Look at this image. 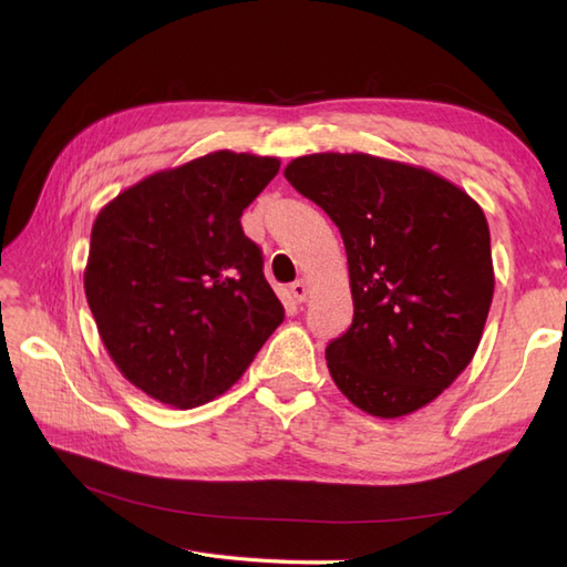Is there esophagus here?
Here are the masks:
<instances>
[{
	"label": "esophagus",
	"mask_w": 567,
	"mask_h": 567,
	"mask_svg": "<svg viewBox=\"0 0 567 567\" xmlns=\"http://www.w3.org/2000/svg\"><path fill=\"white\" fill-rule=\"evenodd\" d=\"M290 292H292V297H295V302H305L307 295H309L307 280H295V282L290 285Z\"/></svg>",
	"instance_id": "1"
}]
</instances>
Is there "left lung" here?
<instances>
[{
	"label": "left lung",
	"mask_w": 567,
	"mask_h": 567,
	"mask_svg": "<svg viewBox=\"0 0 567 567\" xmlns=\"http://www.w3.org/2000/svg\"><path fill=\"white\" fill-rule=\"evenodd\" d=\"M285 177L339 226L353 323L327 348L331 378L370 416L431 404L470 365L495 295L489 226L449 179L370 153H311Z\"/></svg>",
	"instance_id": "obj_1"
}]
</instances>
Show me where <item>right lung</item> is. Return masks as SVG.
Returning a JSON list of instances; mask_svg holds the SVG:
<instances>
[{"label": "right lung", "mask_w": 567, "mask_h": 567, "mask_svg": "<svg viewBox=\"0 0 567 567\" xmlns=\"http://www.w3.org/2000/svg\"><path fill=\"white\" fill-rule=\"evenodd\" d=\"M277 171L268 155L214 151L143 177L94 219L84 295L114 365L153 400L212 402L282 323L240 228Z\"/></svg>", "instance_id": "obj_1"}]
</instances>
